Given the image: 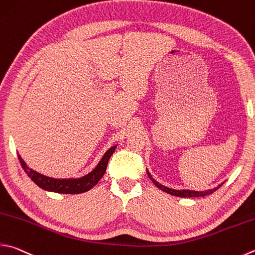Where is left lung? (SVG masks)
<instances>
[{"label": "left lung", "mask_w": 255, "mask_h": 255, "mask_svg": "<svg viewBox=\"0 0 255 255\" xmlns=\"http://www.w3.org/2000/svg\"><path fill=\"white\" fill-rule=\"evenodd\" d=\"M146 170H147L148 177L151 179V182L154 183L157 187H158L159 189H161V191L165 192V193L170 194V195H174V196H177V197H201V196H206V195H210V194H212L213 192H215L216 189H219L222 186V185H223V183H221L220 185H217L216 187L206 189V191H193V189H174V188H169L167 186H165V185L157 182V180L150 175L149 170H148V169H146Z\"/></svg>", "instance_id": "1"}]
</instances>
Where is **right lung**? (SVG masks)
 I'll return each instance as SVG.
<instances>
[{
  "label": "right lung",
  "mask_w": 255,
  "mask_h": 255,
  "mask_svg": "<svg viewBox=\"0 0 255 255\" xmlns=\"http://www.w3.org/2000/svg\"><path fill=\"white\" fill-rule=\"evenodd\" d=\"M117 148V145H114L110 147L109 149L105 152L103 158L97 164L96 167L91 170L90 173L87 175H83L81 177H71V178H53L45 176L41 173L35 172L29 166L26 165L24 160L22 159L21 155H17L18 160H20L22 168L27 176L33 180V182L38 185L40 188L44 189V191L60 193V194H80L88 192L95 185L99 182L103 177L104 174L107 169L108 161L110 157L114 154V151Z\"/></svg>",
  "instance_id": "obj_1"
}]
</instances>
